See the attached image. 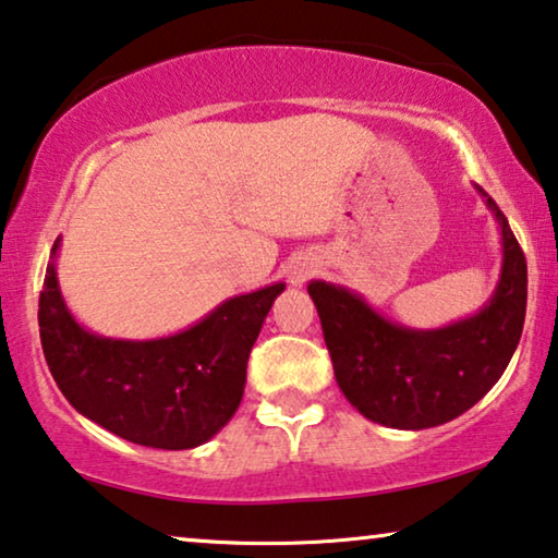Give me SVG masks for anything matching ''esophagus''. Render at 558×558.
<instances>
[{
  "label": "esophagus",
  "instance_id": "esophagus-1",
  "mask_svg": "<svg viewBox=\"0 0 558 558\" xmlns=\"http://www.w3.org/2000/svg\"><path fill=\"white\" fill-rule=\"evenodd\" d=\"M313 276V265H295L293 270H290V282L293 286H303V282Z\"/></svg>",
  "mask_w": 558,
  "mask_h": 558
}]
</instances>
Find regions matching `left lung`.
<instances>
[{
	"label": "left lung",
	"mask_w": 558,
	"mask_h": 558,
	"mask_svg": "<svg viewBox=\"0 0 558 558\" xmlns=\"http://www.w3.org/2000/svg\"><path fill=\"white\" fill-rule=\"evenodd\" d=\"M501 228V278L476 315L434 330L398 326L359 293L326 280L307 282L318 307L332 371L365 418L421 430L459 418L504 376L526 318V257L506 215L484 190Z\"/></svg>",
	"instance_id": "8db88e82"
}]
</instances>
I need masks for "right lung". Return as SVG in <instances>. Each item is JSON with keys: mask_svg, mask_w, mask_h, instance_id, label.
I'll list each match as a JSON object with an SVG mask.
<instances>
[{"mask_svg": "<svg viewBox=\"0 0 558 558\" xmlns=\"http://www.w3.org/2000/svg\"><path fill=\"white\" fill-rule=\"evenodd\" d=\"M39 293L41 351L62 396L85 418L132 444L185 451L210 440L243 401L247 355L286 282L228 298L168 338H105L74 320L54 257Z\"/></svg>", "mask_w": 558, "mask_h": 558, "instance_id": "obj_1", "label": "right lung"}]
</instances>
